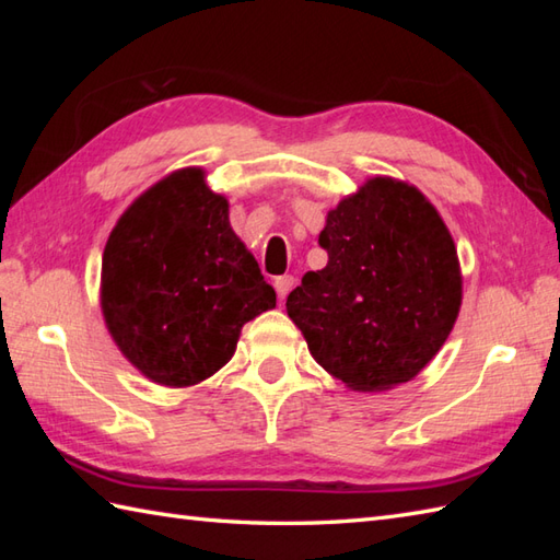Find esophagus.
Wrapping results in <instances>:
<instances>
[{
	"label": "esophagus",
	"mask_w": 560,
	"mask_h": 560,
	"mask_svg": "<svg viewBox=\"0 0 560 560\" xmlns=\"http://www.w3.org/2000/svg\"><path fill=\"white\" fill-rule=\"evenodd\" d=\"M293 287H295V279L289 277V273H283V277L273 279V289H277V293H279V301L287 299Z\"/></svg>",
	"instance_id": "34e87169"
}]
</instances>
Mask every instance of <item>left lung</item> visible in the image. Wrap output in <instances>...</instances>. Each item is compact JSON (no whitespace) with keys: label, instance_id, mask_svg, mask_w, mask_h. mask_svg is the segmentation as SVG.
<instances>
[{"label":"left lung","instance_id":"left-lung-1","mask_svg":"<svg viewBox=\"0 0 560 560\" xmlns=\"http://www.w3.org/2000/svg\"><path fill=\"white\" fill-rule=\"evenodd\" d=\"M327 267L287 299L313 359L359 392L407 383L443 347L462 303L457 249L419 189L373 177L327 213Z\"/></svg>","mask_w":560,"mask_h":560}]
</instances>
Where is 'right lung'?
I'll return each mask as SVG.
<instances>
[{"mask_svg": "<svg viewBox=\"0 0 560 560\" xmlns=\"http://www.w3.org/2000/svg\"><path fill=\"white\" fill-rule=\"evenodd\" d=\"M101 305L117 347L149 380L187 387L231 361L241 329L277 305L199 168L147 189L103 253Z\"/></svg>", "mask_w": 560, "mask_h": 560, "instance_id": "add662e5", "label": "right lung"}]
</instances>
